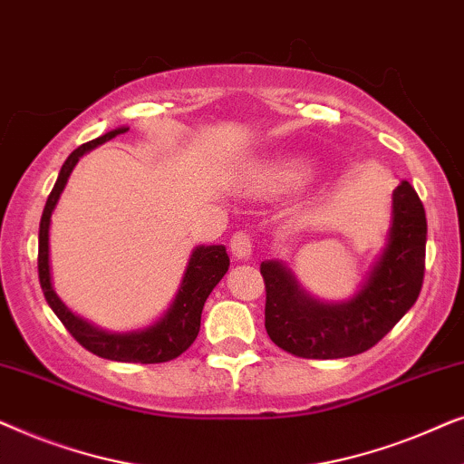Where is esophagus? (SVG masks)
I'll return each mask as SVG.
<instances>
[{
    "mask_svg": "<svg viewBox=\"0 0 464 464\" xmlns=\"http://www.w3.org/2000/svg\"><path fill=\"white\" fill-rule=\"evenodd\" d=\"M230 251L237 259H249L253 253V238L249 232H237L230 240Z\"/></svg>",
    "mask_w": 464,
    "mask_h": 464,
    "instance_id": "esophagus-1",
    "label": "esophagus"
}]
</instances>
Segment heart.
I'll list each match as a JSON object with an SVG mask.
<instances>
[{
	"instance_id": "heart-1",
	"label": "heart",
	"mask_w": 464,
	"mask_h": 464,
	"mask_svg": "<svg viewBox=\"0 0 464 464\" xmlns=\"http://www.w3.org/2000/svg\"><path fill=\"white\" fill-rule=\"evenodd\" d=\"M313 173V162L306 158H278L253 170L245 188L256 194H285L306 186Z\"/></svg>"
}]
</instances>
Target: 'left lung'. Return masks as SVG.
Here are the masks:
<instances>
[{
	"mask_svg": "<svg viewBox=\"0 0 464 464\" xmlns=\"http://www.w3.org/2000/svg\"><path fill=\"white\" fill-rule=\"evenodd\" d=\"M424 251L427 215L416 189L401 181L392 192L386 246L351 300H316L287 266L262 262L266 332L278 348L302 359H342L370 351L420 295Z\"/></svg>",
	"mask_w": 464,
	"mask_h": 464,
	"instance_id": "left-lung-1",
	"label": "left lung"
}]
</instances>
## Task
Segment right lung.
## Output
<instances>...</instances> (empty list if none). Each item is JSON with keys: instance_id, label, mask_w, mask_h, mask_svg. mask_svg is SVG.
Returning <instances> with one entry per match:
<instances>
[{"instance_id": "add662e5", "label": "right lung", "mask_w": 464, "mask_h": 464, "mask_svg": "<svg viewBox=\"0 0 464 464\" xmlns=\"http://www.w3.org/2000/svg\"><path fill=\"white\" fill-rule=\"evenodd\" d=\"M129 129L120 126L116 130L105 132L92 141L80 145L73 150L65 164L61 167L59 179H56L53 192H50L46 207H44L42 221H40V251H37V272H40V285L46 297L48 306L54 310L67 332L80 342L86 351H91L97 357L110 361H122V363H164L179 357L183 351H188L200 332V314L205 306L208 294H211L215 285H218L230 268V257H227L224 245H200L192 251L188 259L186 272H183L181 285L177 289L175 300L170 304L167 313L158 319L154 325L137 329V332L126 334H111L103 329L91 325V323L80 319L73 314L61 297L53 289V275H50V218L59 202L63 189L67 186L69 175L82 156L86 151L99 148L101 143L110 141V139L122 135Z\"/></svg>"}]
</instances>
